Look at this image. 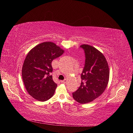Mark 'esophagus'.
Wrapping results in <instances>:
<instances>
[{"mask_svg": "<svg viewBox=\"0 0 133 133\" xmlns=\"http://www.w3.org/2000/svg\"><path fill=\"white\" fill-rule=\"evenodd\" d=\"M61 82L62 83H64V84H66V83H67V80H62L61 81Z\"/></svg>", "mask_w": 133, "mask_h": 133, "instance_id": "1", "label": "esophagus"}]
</instances>
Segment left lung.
Here are the masks:
<instances>
[{
	"label": "left lung",
	"instance_id": "8db88e82",
	"mask_svg": "<svg viewBox=\"0 0 133 133\" xmlns=\"http://www.w3.org/2000/svg\"><path fill=\"white\" fill-rule=\"evenodd\" d=\"M84 50L85 60L79 88L73 97L80 104L93 102L102 95L109 81L110 70L106 58L101 51L89 44L80 46Z\"/></svg>",
	"mask_w": 133,
	"mask_h": 133
}]
</instances>
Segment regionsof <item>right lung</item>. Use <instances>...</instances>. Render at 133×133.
Segmentation results:
<instances>
[{
  "instance_id": "1",
  "label": "right lung",
  "mask_w": 133,
  "mask_h": 133,
  "mask_svg": "<svg viewBox=\"0 0 133 133\" xmlns=\"http://www.w3.org/2000/svg\"><path fill=\"white\" fill-rule=\"evenodd\" d=\"M64 50L55 43H41L29 51L22 66V76L28 93L40 102L48 100L54 95L57 84L54 82L51 62Z\"/></svg>"
}]
</instances>
